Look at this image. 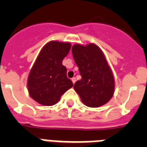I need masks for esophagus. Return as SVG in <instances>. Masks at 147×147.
<instances>
[{
	"label": "esophagus",
	"instance_id": "esophagus-1",
	"mask_svg": "<svg viewBox=\"0 0 147 147\" xmlns=\"http://www.w3.org/2000/svg\"><path fill=\"white\" fill-rule=\"evenodd\" d=\"M71 81H72L73 84H74V83L76 82V78H75V77H73L72 79H71Z\"/></svg>",
	"mask_w": 147,
	"mask_h": 147
}]
</instances>
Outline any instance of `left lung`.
I'll return each mask as SVG.
<instances>
[{
	"label": "left lung",
	"instance_id": "8db88e82",
	"mask_svg": "<svg viewBox=\"0 0 147 147\" xmlns=\"http://www.w3.org/2000/svg\"><path fill=\"white\" fill-rule=\"evenodd\" d=\"M72 54L82 76L74 88L82 103L89 107L107 104L114 94L115 79L102 49L94 43L74 44Z\"/></svg>",
	"mask_w": 147,
	"mask_h": 147
}]
</instances>
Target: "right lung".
<instances>
[{
  "mask_svg": "<svg viewBox=\"0 0 147 147\" xmlns=\"http://www.w3.org/2000/svg\"><path fill=\"white\" fill-rule=\"evenodd\" d=\"M71 47L68 42L51 40L39 53L27 80L29 96L37 103L52 106L73 87L67 77V69L62 65Z\"/></svg>",
  "mask_w": 147,
  "mask_h": 147,
  "instance_id": "obj_1",
  "label": "right lung"
}]
</instances>
